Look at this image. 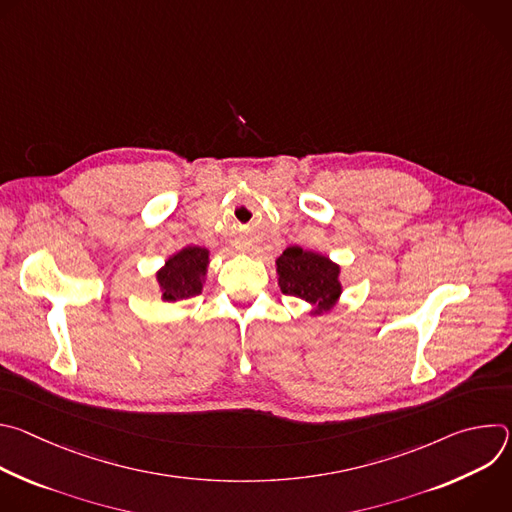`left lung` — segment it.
<instances>
[{"label":"left lung","mask_w":512,"mask_h":512,"mask_svg":"<svg viewBox=\"0 0 512 512\" xmlns=\"http://www.w3.org/2000/svg\"><path fill=\"white\" fill-rule=\"evenodd\" d=\"M277 281L285 296L300 298L314 306L312 316L330 312L340 294V265L326 255L304 251L302 247H287L275 261Z\"/></svg>","instance_id":"left-lung-1"}]
</instances>
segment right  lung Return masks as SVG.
I'll return each mask as SVG.
<instances>
[{
    "instance_id": "right-lung-1",
    "label": "right lung",
    "mask_w": 512,
    "mask_h": 512,
    "mask_svg": "<svg viewBox=\"0 0 512 512\" xmlns=\"http://www.w3.org/2000/svg\"><path fill=\"white\" fill-rule=\"evenodd\" d=\"M206 269L208 249L190 245L174 253L166 261V265L156 273L162 289V300L180 302L198 296L204 285Z\"/></svg>"
}]
</instances>
